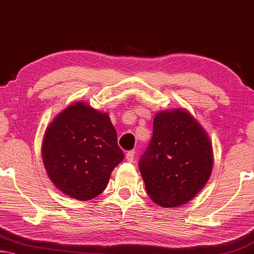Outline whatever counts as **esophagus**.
Returning <instances> with one entry per match:
<instances>
[{"instance_id":"34e87169","label":"esophagus","mask_w":254,"mask_h":254,"mask_svg":"<svg viewBox=\"0 0 254 254\" xmlns=\"http://www.w3.org/2000/svg\"><path fill=\"white\" fill-rule=\"evenodd\" d=\"M126 160L128 162H134L135 160V151L131 150V151H128L126 153Z\"/></svg>"}]
</instances>
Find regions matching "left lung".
Masks as SVG:
<instances>
[{
	"label": "left lung",
	"instance_id": "1",
	"mask_svg": "<svg viewBox=\"0 0 254 254\" xmlns=\"http://www.w3.org/2000/svg\"><path fill=\"white\" fill-rule=\"evenodd\" d=\"M212 145L203 128L184 110L160 112L138 168L152 201L161 206L186 203L211 175Z\"/></svg>",
	"mask_w": 254,
	"mask_h": 254
}]
</instances>
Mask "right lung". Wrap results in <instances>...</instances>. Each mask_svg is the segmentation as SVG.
<instances>
[{"mask_svg":"<svg viewBox=\"0 0 254 254\" xmlns=\"http://www.w3.org/2000/svg\"><path fill=\"white\" fill-rule=\"evenodd\" d=\"M42 155L54 185L79 201L102 193L124 159L110 117L85 103L70 105L51 123Z\"/></svg>","mask_w":254,"mask_h":254,"instance_id":"obj_1","label":"right lung"}]
</instances>
